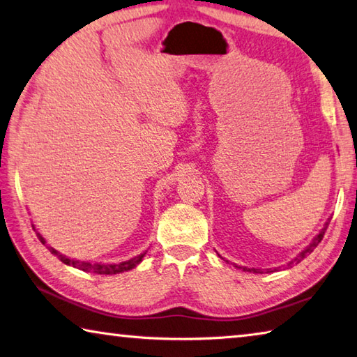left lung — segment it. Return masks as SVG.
Instances as JSON below:
<instances>
[{
	"label": "left lung",
	"instance_id": "1",
	"mask_svg": "<svg viewBox=\"0 0 357 357\" xmlns=\"http://www.w3.org/2000/svg\"><path fill=\"white\" fill-rule=\"evenodd\" d=\"M328 229V224H326V227H324L323 230H321V232L320 234H318L317 236H315V238H314V241H312L310 243V245L307 246V248H305L304 249V251L301 252V254H299L298 255V257L295 259V260H293V261H290V264H289V266H291L293 264H298V261H301L303 259H305V257H307V255L310 254V252H314V249L318 246V243H320L321 240H323V236H324V230H326ZM243 271H249V273H251V271H254V273H264V271H261V270H255V268H252V270H251V268H246V266H243ZM273 270H271V268H270V270H268L266 273H271Z\"/></svg>",
	"mask_w": 357,
	"mask_h": 357
}]
</instances>
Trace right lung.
Instances as JSON below:
<instances>
[{"label": "right lung", "mask_w": 357, "mask_h": 357, "mask_svg": "<svg viewBox=\"0 0 357 357\" xmlns=\"http://www.w3.org/2000/svg\"><path fill=\"white\" fill-rule=\"evenodd\" d=\"M39 240L45 245V240L42 238V236L39 235ZM48 248V246H47ZM50 252L58 255V259L62 261V264L66 265H70L73 268H78V270H83V271H92L96 274H117V273H123V271H128L131 270V268H135L139 261L142 260L144 255H146V252H142L137 255V257L135 259H130L127 261H122V264H112V265H100V264H89V261H78V260H72V259H67L64 257V255L58 254V251H54L53 248H48Z\"/></svg>", "instance_id": "add662e5"}]
</instances>
